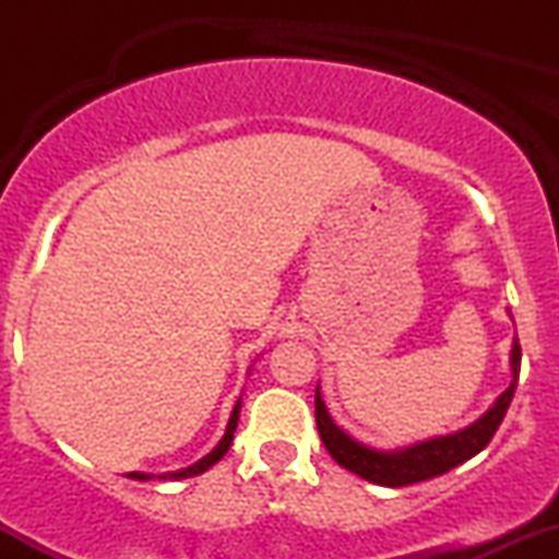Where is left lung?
<instances>
[{
    "label": "left lung",
    "mask_w": 559,
    "mask_h": 559,
    "mask_svg": "<svg viewBox=\"0 0 559 559\" xmlns=\"http://www.w3.org/2000/svg\"><path fill=\"white\" fill-rule=\"evenodd\" d=\"M510 368H512V383L507 391L497 396V402L486 409L473 426L463 428L457 433L439 436V439L420 441L407 449H396V452H378L355 441L352 436H346L336 423L331 420L329 409H325L323 396H320V386L316 389V420H318V433L323 439L325 449L331 452V457L346 471L357 473V476L370 480L378 486H391V489H400V486L420 484V480L436 478L441 473L452 471V467L463 465L465 460L476 457L480 449L489 447L491 436L497 433L499 423L504 420L507 407H510L512 396H515L518 376H521V344L518 338L512 342L510 352Z\"/></svg>",
    "instance_id": "8db88e82"
}]
</instances>
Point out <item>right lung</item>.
Listing matches in <instances>:
<instances>
[{
	"instance_id": "obj_1",
	"label": "right lung",
	"mask_w": 559,
	"mask_h": 559,
	"mask_svg": "<svg viewBox=\"0 0 559 559\" xmlns=\"http://www.w3.org/2000/svg\"><path fill=\"white\" fill-rule=\"evenodd\" d=\"M239 413H241V400L236 402L234 413H230V420H228L226 436H223L221 444H217V447L213 449V452L207 454V457H202V460H199V463H194L191 467H186V471H178V473H165V476H159V478H191V476H199V473H204V471H207V467H213V465L217 463V460H221L223 454L228 452L230 441H234V431H236V426H239ZM128 478L146 480V478H152V476H146V473H131V476H128Z\"/></svg>"
}]
</instances>
